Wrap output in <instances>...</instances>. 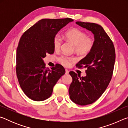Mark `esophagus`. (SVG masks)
Masks as SVG:
<instances>
[{
    "instance_id": "1",
    "label": "esophagus",
    "mask_w": 128,
    "mask_h": 128,
    "mask_svg": "<svg viewBox=\"0 0 128 128\" xmlns=\"http://www.w3.org/2000/svg\"><path fill=\"white\" fill-rule=\"evenodd\" d=\"M68 73H69V70H68V69H66V74H68Z\"/></svg>"
}]
</instances>
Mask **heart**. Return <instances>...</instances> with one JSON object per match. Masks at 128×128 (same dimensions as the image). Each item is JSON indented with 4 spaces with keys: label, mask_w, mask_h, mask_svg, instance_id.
<instances>
[{
    "label": "heart",
    "mask_w": 128,
    "mask_h": 128,
    "mask_svg": "<svg viewBox=\"0 0 128 128\" xmlns=\"http://www.w3.org/2000/svg\"><path fill=\"white\" fill-rule=\"evenodd\" d=\"M67 40L74 45V50L80 55H86L92 51L95 46L94 39L88 36L87 34L77 28H73L65 34ZM63 40L59 34H56L53 38V46L55 50L58 51L61 48ZM58 61L64 66H68L72 62L76 61L74 57L62 55L58 58Z\"/></svg>",
    "instance_id": "obj_1"
}]
</instances>
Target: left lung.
Segmentation results:
<instances>
[{
    "label": "left lung",
    "mask_w": 128,
    "mask_h": 128,
    "mask_svg": "<svg viewBox=\"0 0 128 128\" xmlns=\"http://www.w3.org/2000/svg\"><path fill=\"white\" fill-rule=\"evenodd\" d=\"M77 25L94 34L95 46L85 58L77 64L78 68H86L85 77L74 72H69L73 81L69 88L70 98L81 106L90 104L100 98L111 81L116 54L109 36L100 25L77 21Z\"/></svg>",
    "instance_id": "obj_1"
}]
</instances>
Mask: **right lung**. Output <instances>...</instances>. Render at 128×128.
Returning <instances> with one entry per match:
<instances>
[{
  "instance_id": "right-lung-1",
  "label": "right lung",
  "mask_w": 128,
  "mask_h": 128,
  "mask_svg": "<svg viewBox=\"0 0 128 128\" xmlns=\"http://www.w3.org/2000/svg\"><path fill=\"white\" fill-rule=\"evenodd\" d=\"M73 20L70 18L42 19L25 32L16 52V70L21 88L30 99L42 101L48 99L65 69L56 64L46 68L43 59L54 52L53 38L58 32Z\"/></svg>"
}]
</instances>
